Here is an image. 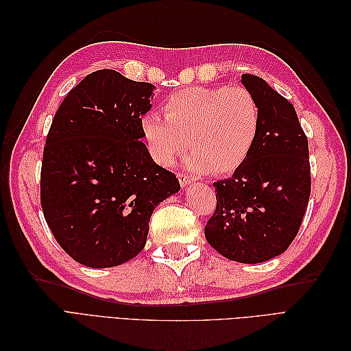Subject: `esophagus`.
<instances>
[{
    "label": "esophagus",
    "mask_w": 351,
    "mask_h": 351,
    "mask_svg": "<svg viewBox=\"0 0 351 351\" xmlns=\"http://www.w3.org/2000/svg\"><path fill=\"white\" fill-rule=\"evenodd\" d=\"M177 177H178L180 184H182V186H187L189 183H192L195 180V177L192 174H184V173H178Z\"/></svg>",
    "instance_id": "34e87169"
}]
</instances>
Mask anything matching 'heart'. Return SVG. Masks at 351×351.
Returning <instances> with one entry per match:
<instances>
[{
    "instance_id": "b5f03b06",
    "label": "heart",
    "mask_w": 351,
    "mask_h": 351,
    "mask_svg": "<svg viewBox=\"0 0 351 351\" xmlns=\"http://www.w3.org/2000/svg\"><path fill=\"white\" fill-rule=\"evenodd\" d=\"M164 117L146 114L143 137L152 158L169 167L190 142L189 164L197 171L227 174L240 168L256 145L262 111L246 88H189L168 97Z\"/></svg>"
}]
</instances>
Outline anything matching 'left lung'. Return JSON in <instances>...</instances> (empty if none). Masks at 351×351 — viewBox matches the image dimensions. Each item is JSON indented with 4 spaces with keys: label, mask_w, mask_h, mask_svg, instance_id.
<instances>
[{
    "label": "left lung",
    "mask_w": 351,
    "mask_h": 351,
    "mask_svg": "<svg viewBox=\"0 0 351 351\" xmlns=\"http://www.w3.org/2000/svg\"><path fill=\"white\" fill-rule=\"evenodd\" d=\"M241 82L259 101L261 134L246 162L214 183L205 237L222 256L259 263L285 252L299 232L311 196L309 145L282 95L254 74Z\"/></svg>",
    "instance_id": "obj_1"
}]
</instances>
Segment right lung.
I'll use <instances>...</instances> for the list:
<instances>
[{"mask_svg": "<svg viewBox=\"0 0 351 351\" xmlns=\"http://www.w3.org/2000/svg\"><path fill=\"white\" fill-rule=\"evenodd\" d=\"M152 89L115 70L93 71L49 127L40 206L62 250L86 267H117L141 253L155 206L180 190L141 141Z\"/></svg>", "mask_w": 351, "mask_h": 351, "instance_id": "obj_1", "label": "right lung"}]
</instances>
